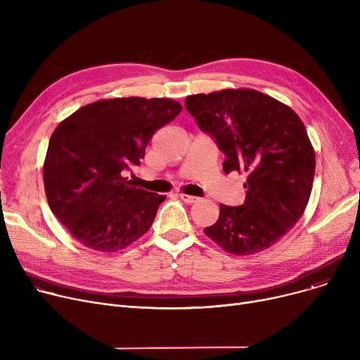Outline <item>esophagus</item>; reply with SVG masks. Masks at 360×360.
<instances>
[{
  "label": "esophagus",
  "instance_id": "esophagus-1",
  "mask_svg": "<svg viewBox=\"0 0 360 360\" xmlns=\"http://www.w3.org/2000/svg\"><path fill=\"white\" fill-rule=\"evenodd\" d=\"M179 197H181V200H182L184 202H186V204H194V202H197V201H198V197H194V195L181 194Z\"/></svg>",
  "mask_w": 360,
  "mask_h": 360
}]
</instances>
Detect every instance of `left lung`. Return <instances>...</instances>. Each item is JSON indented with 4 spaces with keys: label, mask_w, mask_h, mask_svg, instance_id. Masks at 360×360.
I'll return each mask as SVG.
<instances>
[{
    "label": "left lung",
    "mask_w": 360,
    "mask_h": 360,
    "mask_svg": "<svg viewBox=\"0 0 360 360\" xmlns=\"http://www.w3.org/2000/svg\"><path fill=\"white\" fill-rule=\"evenodd\" d=\"M185 108L226 155L223 170L247 175L243 205L220 204L204 233L233 255L270 248L304 214L315 175L307 128L288 105L254 89L191 94Z\"/></svg>",
    "instance_id": "1"
}]
</instances>
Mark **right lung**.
Returning <instances> with one entry per match:
<instances>
[{
	"mask_svg": "<svg viewBox=\"0 0 360 360\" xmlns=\"http://www.w3.org/2000/svg\"><path fill=\"white\" fill-rule=\"evenodd\" d=\"M182 110L166 98L102 99L58 124L44 162L51 212L86 248L117 252L141 238L166 198L124 176Z\"/></svg>",
	"mask_w": 360,
	"mask_h": 360,
	"instance_id": "add662e5",
	"label": "right lung"
}]
</instances>
